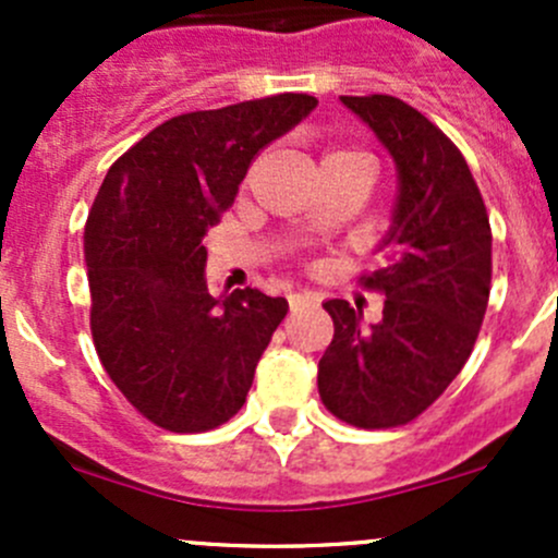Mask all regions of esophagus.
I'll return each instance as SVG.
<instances>
[{
    "mask_svg": "<svg viewBox=\"0 0 558 558\" xmlns=\"http://www.w3.org/2000/svg\"><path fill=\"white\" fill-rule=\"evenodd\" d=\"M289 305H291V313H300L305 311V307L318 305V296L311 294V291H300V294L289 296Z\"/></svg>",
    "mask_w": 558,
    "mask_h": 558,
    "instance_id": "1",
    "label": "esophagus"
}]
</instances>
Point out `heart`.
<instances>
[{
  "instance_id": "heart-1",
  "label": "heart",
  "mask_w": 558,
  "mask_h": 558,
  "mask_svg": "<svg viewBox=\"0 0 558 558\" xmlns=\"http://www.w3.org/2000/svg\"><path fill=\"white\" fill-rule=\"evenodd\" d=\"M337 154H340V150H337Z\"/></svg>"
}]
</instances>
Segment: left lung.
<instances>
[{"label":"left lung","mask_w":558,"mask_h":558,"mask_svg":"<svg viewBox=\"0 0 558 558\" xmlns=\"http://www.w3.org/2000/svg\"><path fill=\"white\" fill-rule=\"evenodd\" d=\"M397 165L393 221L380 243L386 267L364 275L384 291V320L324 302L335 337L318 362V393L359 429L418 418L470 359L492 291V227L475 178L451 140L388 94L340 97Z\"/></svg>","instance_id":"1"}]
</instances>
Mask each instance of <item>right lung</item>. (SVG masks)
<instances>
[{"mask_svg":"<svg viewBox=\"0 0 558 558\" xmlns=\"http://www.w3.org/2000/svg\"><path fill=\"white\" fill-rule=\"evenodd\" d=\"M311 94L174 116L105 174L83 234L92 337L118 391L156 426L207 432L243 408L289 302L210 296L205 234L258 150L311 116Z\"/></svg>","mask_w":558,"mask_h":558,"instance_id":"add662e5","label":"right lung"}]
</instances>
